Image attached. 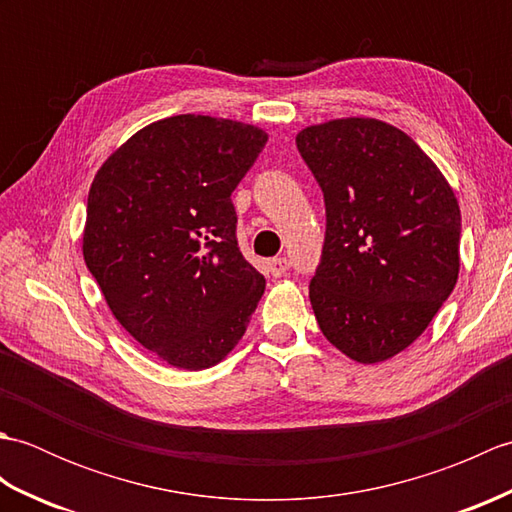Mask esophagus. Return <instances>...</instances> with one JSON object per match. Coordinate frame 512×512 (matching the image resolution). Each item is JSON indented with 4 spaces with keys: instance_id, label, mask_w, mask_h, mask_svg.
Returning a JSON list of instances; mask_svg holds the SVG:
<instances>
[{
    "instance_id": "1",
    "label": "esophagus",
    "mask_w": 512,
    "mask_h": 512,
    "mask_svg": "<svg viewBox=\"0 0 512 512\" xmlns=\"http://www.w3.org/2000/svg\"><path fill=\"white\" fill-rule=\"evenodd\" d=\"M266 268H268V275L281 277V275H286V273H288L290 262H288L286 257H275V259H270V262L266 264Z\"/></svg>"
}]
</instances>
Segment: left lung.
Listing matches in <instances>:
<instances>
[{"label":"left lung","mask_w":512,"mask_h":512,"mask_svg":"<svg viewBox=\"0 0 512 512\" xmlns=\"http://www.w3.org/2000/svg\"><path fill=\"white\" fill-rule=\"evenodd\" d=\"M297 149L325 200L314 317L354 361H387L427 330L458 281V200L431 158L376 118L306 127Z\"/></svg>","instance_id":"1"}]
</instances>
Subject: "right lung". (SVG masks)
<instances>
[{
	"mask_svg": "<svg viewBox=\"0 0 512 512\" xmlns=\"http://www.w3.org/2000/svg\"><path fill=\"white\" fill-rule=\"evenodd\" d=\"M266 140L253 125L171 116L129 138L92 182L85 264L118 323L173 367L220 363L264 295L237 246L231 193Z\"/></svg>",
	"mask_w": 512,
	"mask_h": 512,
	"instance_id": "1",
	"label": "right lung"
}]
</instances>
